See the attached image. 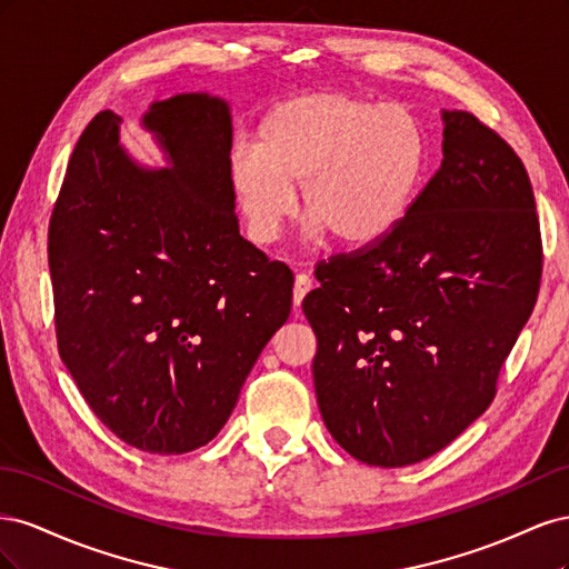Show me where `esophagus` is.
Instances as JSON below:
<instances>
[{
    "label": "esophagus",
    "mask_w": 569,
    "mask_h": 569,
    "mask_svg": "<svg viewBox=\"0 0 569 569\" xmlns=\"http://www.w3.org/2000/svg\"><path fill=\"white\" fill-rule=\"evenodd\" d=\"M311 289H313V280H311V274L299 272V274H297V280H295V306H301L303 297H306L308 291H311Z\"/></svg>",
    "instance_id": "1"
}]
</instances>
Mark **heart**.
Segmentation results:
<instances>
[{
    "instance_id": "obj_1",
    "label": "heart",
    "mask_w": 569,
    "mask_h": 569,
    "mask_svg": "<svg viewBox=\"0 0 569 569\" xmlns=\"http://www.w3.org/2000/svg\"><path fill=\"white\" fill-rule=\"evenodd\" d=\"M427 170V140L410 111L349 92H311L274 107L258 149H237L232 189L256 244L270 247L295 213V187L313 232L341 244L380 242L410 211Z\"/></svg>"
}]
</instances>
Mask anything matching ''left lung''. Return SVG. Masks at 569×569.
Returning <instances> with one entry per match:
<instances>
[{
    "instance_id": "left-lung-1",
    "label": "left lung",
    "mask_w": 569,
    "mask_h": 569,
    "mask_svg": "<svg viewBox=\"0 0 569 569\" xmlns=\"http://www.w3.org/2000/svg\"><path fill=\"white\" fill-rule=\"evenodd\" d=\"M441 118V168L406 218L322 261L301 303L322 420L377 468L435 456L489 408L541 284L525 163L477 116Z\"/></svg>"
}]
</instances>
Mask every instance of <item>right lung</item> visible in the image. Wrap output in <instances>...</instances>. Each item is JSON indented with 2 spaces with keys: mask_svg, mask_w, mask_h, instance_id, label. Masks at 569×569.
<instances>
[{
  "mask_svg": "<svg viewBox=\"0 0 569 569\" xmlns=\"http://www.w3.org/2000/svg\"><path fill=\"white\" fill-rule=\"evenodd\" d=\"M170 168L147 170L97 113L49 220L61 360L111 432L178 456L209 443L270 337L295 274L239 234L222 99L178 94L142 118Z\"/></svg>",
  "mask_w": 569,
  "mask_h": 569,
  "instance_id": "add662e5",
  "label": "right lung"
}]
</instances>
